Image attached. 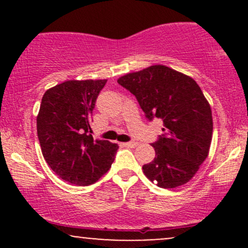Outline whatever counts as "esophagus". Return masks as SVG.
Instances as JSON below:
<instances>
[{
  "instance_id": "esophagus-1",
  "label": "esophagus",
  "mask_w": 248,
  "mask_h": 248,
  "mask_svg": "<svg viewBox=\"0 0 248 248\" xmlns=\"http://www.w3.org/2000/svg\"><path fill=\"white\" fill-rule=\"evenodd\" d=\"M124 147H128V148H135L139 146L138 142H126V143H124Z\"/></svg>"
}]
</instances>
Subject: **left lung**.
<instances>
[{"label": "left lung", "mask_w": 248, "mask_h": 248, "mask_svg": "<svg viewBox=\"0 0 248 248\" xmlns=\"http://www.w3.org/2000/svg\"><path fill=\"white\" fill-rule=\"evenodd\" d=\"M118 82L138 99L149 120L163 121L155 143V158L142 167L157 186L172 189L187 183L206 160L212 141V112L191 77L166 65H153L120 77Z\"/></svg>", "instance_id": "1"}]
</instances>
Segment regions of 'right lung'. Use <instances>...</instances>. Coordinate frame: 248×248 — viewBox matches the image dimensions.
I'll use <instances>...</instances> for the list:
<instances>
[{"label":"right lung","instance_id":"obj_1","mask_svg":"<svg viewBox=\"0 0 248 248\" xmlns=\"http://www.w3.org/2000/svg\"><path fill=\"white\" fill-rule=\"evenodd\" d=\"M106 82L66 80L42 98L37 115L42 154L56 175L71 184H93L114 162L118 144L94 140L91 134L93 108Z\"/></svg>","mask_w":248,"mask_h":248}]
</instances>
